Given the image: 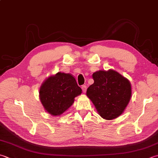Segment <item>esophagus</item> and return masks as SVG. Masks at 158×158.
Masks as SVG:
<instances>
[{
  "label": "esophagus",
  "instance_id": "esophagus-1",
  "mask_svg": "<svg viewBox=\"0 0 158 158\" xmlns=\"http://www.w3.org/2000/svg\"><path fill=\"white\" fill-rule=\"evenodd\" d=\"M81 89H82V91H83V93H85V92H86V89H87V86L83 85L81 86Z\"/></svg>",
  "mask_w": 158,
  "mask_h": 158
}]
</instances>
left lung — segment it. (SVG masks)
<instances>
[{"label":"left lung","mask_w":158,"mask_h":158,"mask_svg":"<svg viewBox=\"0 0 158 158\" xmlns=\"http://www.w3.org/2000/svg\"><path fill=\"white\" fill-rule=\"evenodd\" d=\"M94 83L86 95L93 103L98 114L106 120L118 118L124 112L131 97L129 80L112 69L92 74Z\"/></svg>","instance_id":"obj_1"}]
</instances>
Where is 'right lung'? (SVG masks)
Segmentation results:
<instances>
[{
  "label": "right lung",
  "mask_w": 158,
  "mask_h": 158,
  "mask_svg": "<svg viewBox=\"0 0 158 158\" xmlns=\"http://www.w3.org/2000/svg\"><path fill=\"white\" fill-rule=\"evenodd\" d=\"M81 92L73 75L59 72L44 80L40 88L39 97L46 112L58 116L72 106Z\"/></svg>",
  "instance_id": "obj_1"
}]
</instances>
